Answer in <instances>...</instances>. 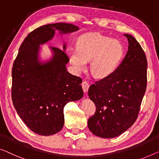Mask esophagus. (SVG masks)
I'll list each match as a JSON object with an SVG mask.
<instances>
[{
    "label": "esophagus",
    "instance_id": "esophagus-1",
    "mask_svg": "<svg viewBox=\"0 0 159 159\" xmlns=\"http://www.w3.org/2000/svg\"><path fill=\"white\" fill-rule=\"evenodd\" d=\"M82 88H83V90H84V92H87L88 90H89V87H90V84L86 80H85V81H83L82 83Z\"/></svg>",
    "mask_w": 159,
    "mask_h": 159
}]
</instances>
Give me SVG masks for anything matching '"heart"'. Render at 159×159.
<instances>
[{
  "label": "heart",
  "instance_id": "obj_1",
  "mask_svg": "<svg viewBox=\"0 0 159 159\" xmlns=\"http://www.w3.org/2000/svg\"><path fill=\"white\" fill-rule=\"evenodd\" d=\"M124 53L119 41L99 34L82 35L78 39L77 46L68 49L74 69L77 72L86 70L88 61H91L90 70L96 78L106 77L114 71Z\"/></svg>",
  "mask_w": 159,
  "mask_h": 159
}]
</instances>
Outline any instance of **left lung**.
Listing matches in <instances>:
<instances>
[{
  "label": "left lung",
  "instance_id": "left-lung-1",
  "mask_svg": "<svg viewBox=\"0 0 159 159\" xmlns=\"http://www.w3.org/2000/svg\"><path fill=\"white\" fill-rule=\"evenodd\" d=\"M129 51L112 73L92 84L89 96L96 112L88 120L89 130L97 136H119L136 121L147 85V60L141 45L129 34Z\"/></svg>",
  "mask_w": 159,
  "mask_h": 159
}]
</instances>
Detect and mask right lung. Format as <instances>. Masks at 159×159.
I'll list each match as a JSON object with an SVG mask.
<instances>
[{"mask_svg": "<svg viewBox=\"0 0 159 159\" xmlns=\"http://www.w3.org/2000/svg\"><path fill=\"white\" fill-rule=\"evenodd\" d=\"M79 30L70 23L42 25L28 34L19 48L12 68L11 96L19 116L32 131L51 136L64 124L63 108L84 96L82 79L67 71L69 61L63 50L51 47L53 56L46 63L39 59L40 45L50 41L56 30L68 34Z\"/></svg>", "mask_w": 159, "mask_h": 159, "instance_id": "add662e5", "label": "right lung"}]
</instances>
